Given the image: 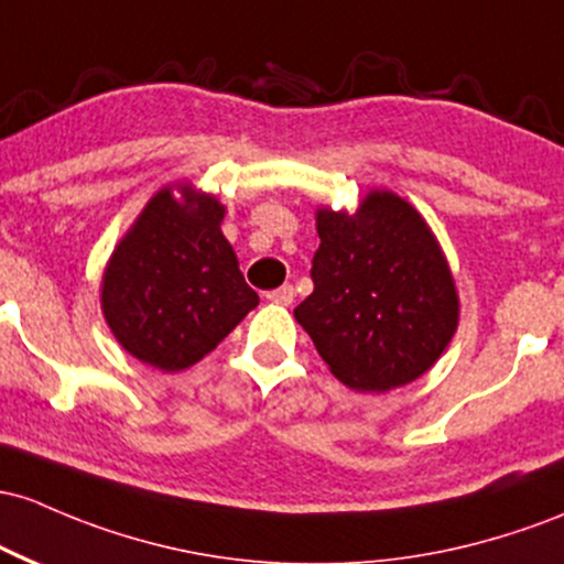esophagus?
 I'll list each match as a JSON object with an SVG mask.
<instances>
[{
    "label": "esophagus",
    "instance_id": "esophagus-1",
    "mask_svg": "<svg viewBox=\"0 0 564 564\" xmlns=\"http://www.w3.org/2000/svg\"><path fill=\"white\" fill-rule=\"evenodd\" d=\"M268 296L270 302H275V305H292L294 302V286H281V289H272V292H268L264 294Z\"/></svg>",
    "mask_w": 564,
    "mask_h": 564
}]
</instances>
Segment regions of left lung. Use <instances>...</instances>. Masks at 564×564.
<instances>
[{"mask_svg":"<svg viewBox=\"0 0 564 564\" xmlns=\"http://www.w3.org/2000/svg\"><path fill=\"white\" fill-rule=\"evenodd\" d=\"M313 294L294 307L337 380L391 391L429 372L457 326V294L429 225L393 192L356 216L318 212Z\"/></svg>","mask_w":564,"mask_h":564,"instance_id":"obj_1","label":"left lung"}]
</instances>
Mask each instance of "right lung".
<instances>
[{"mask_svg": "<svg viewBox=\"0 0 564 564\" xmlns=\"http://www.w3.org/2000/svg\"><path fill=\"white\" fill-rule=\"evenodd\" d=\"M158 192L111 253L101 305L117 343L139 361L178 372L212 352L259 305L219 225L212 195Z\"/></svg>", "mask_w": 564, "mask_h": 564, "instance_id": "add662e5", "label": "right lung"}]
</instances>
